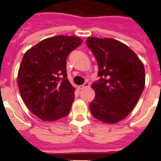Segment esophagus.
<instances>
[{
    "label": "esophagus",
    "instance_id": "34e87169",
    "mask_svg": "<svg viewBox=\"0 0 161 161\" xmlns=\"http://www.w3.org/2000/svg\"><path fill=\"white\" fill-rule=\"evenodd\" d=\"M89 86H90V85H89V82H85V83L84 84V85H80L79 89H85V88H89Z\"/></svg>",
    "mask_w": 161,
    "mask_h": 161
}]
</instances>
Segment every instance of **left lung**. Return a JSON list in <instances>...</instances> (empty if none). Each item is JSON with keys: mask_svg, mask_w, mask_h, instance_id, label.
Returning a JSON list of instances; mask_svg holds the SVG:
<instances>
[{"mask_svg": "<svg viewBox=\"0 0 161 161\" xmlns=\"http://www.w3.org/2000/svg\"><path fill=\"white\" fill-rule=\"evenodd\" d=\"M86 44L96 58L101 77L92 85L96 96L89 104L91 113L103 123H119L132 111L143 93L144 67L120 41L89 37Z\"/></svg>", "mask_w": 161, "mask_h": 161, "instance_id": "left-lung-1", "label": "left lung"}]
</instances>
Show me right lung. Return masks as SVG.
<instances>
[{"label": "right lung", "mask_w": 161, "mask_h": 161, "mask_svg": "<svg viewBox=\"0 0 161 161\" xmlns=\"http://www.w3.org/2000/svg\"><path fill=\"white\" fill-rule=\"evenodd\" d=\"M82 42L79 37L58 35L43 39L24 54L18 89L28 109L41 120H59L70 112L75 88L67 78L66 60Z\"/></svg>", "instance_id": "right-lung-1"}]
</instances>
